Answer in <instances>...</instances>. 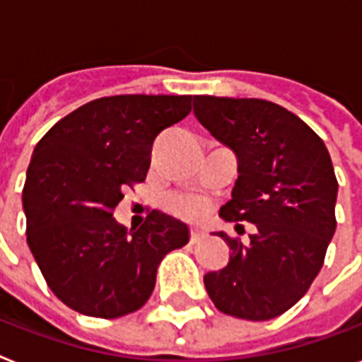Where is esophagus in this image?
Instances as JSON below:
<instances>
[{
    "label": "esophagus",
    "mask_w": 362,
    "mask_h": 362,
    "mask_svg": "<svg viewBox=\"0 0 362 362\" xmlns=\"http://www.w3.org/2000/svg\"><path fill=\"white\" fill-rule=\"evenodd\" d=\"M204 236H206V234H204V232H202L201 228H191V236H189L191 243L201 242V240H204Z\"/></svg>",
    "instance_id": "1"
}]
</instances>
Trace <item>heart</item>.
Instances as JSON below:
<instances>
[{
    "instance_id": "1",
    "label": "heart",
    "mask_w": 362,
    "mask_h": 362,
    "mask_svg": "<svg viewBox=\"0 0 362 362\" xmlns=\"http://www.w3.org/2000/svg\"><path fill=\"white\" fill-rule=\"evenodd\" d=\"M165 208L184 217H199L206 211V201L195 195L165 197Z\"/></svg>"
}]
</instances>
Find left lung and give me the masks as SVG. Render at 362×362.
I'll use <instances>...</instances> for the list:
<instances>
[{
	"label": "left lung",
	"mask_w": 362,
	"mask_h": 362,
	"mask_svg": "<svg viewBox=\"0 0 362 362\" xmlns=\"http://www.w3.org/2000/svg\"><path fill=\"white\" fill-rule=\"evenodd\" d=\"M201 124L238 160L232 199L219 216L252 223L249 243L217 232L230 260L204 275L221 313L264 322L307 293L337 228L339 182L327 146L292 111L260 98L193 96ZM243 228V227H242Z\"/></svg>",
	"instance_id": "1"
}]
</instances>
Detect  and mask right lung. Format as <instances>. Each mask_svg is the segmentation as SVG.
Returning <instances> with one entry per match:
<instances>
[{
  "instance_id": "right-lung-1",
  "label": "right lung",
  "mask_w": 362,
  "mask_h": 362,
  "mask_svg": "<svg viewBox=\"0 0 362 362\" xmlns=\"http://www.w3.org/2000/svg\"><path fill=\"white\" fill-rule=\"evenodd\" d=\"M189 111V95L107 96L66 115L35 146L22 193L28 245L49 290L76 313H135L161 258L189 242L186 223L163 211L139 228L113 217L124 187L146 178L156 135Z\"/></svg>"
}]
</instances>
